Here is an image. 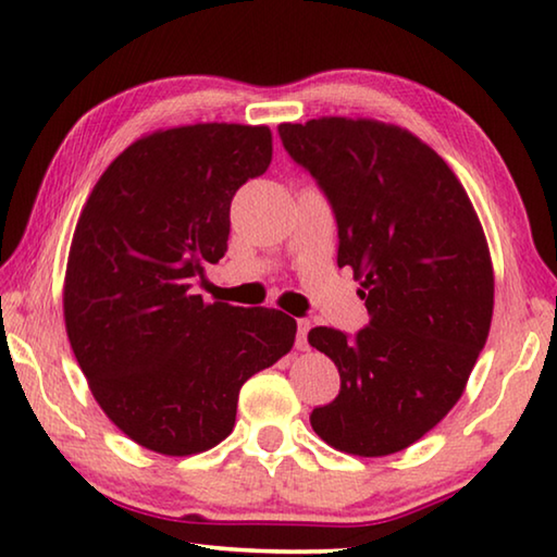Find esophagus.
<instances>
[{"instance_id":"obj_1","label":"esophagus","mask_w":557,"mask_h":557,"mask_svg":"<svg viewBox=\"0 0 557 557\" xmlns=\"http://www.w3.org/2000/svg\"><path fill=\"white\" fill-rule=\"evenodd\" d=\"M309 329H312V324H309L307 319H299V322H297V348H299V351H307V348H309V342H307Z\"/></svg>"}]
</instances>
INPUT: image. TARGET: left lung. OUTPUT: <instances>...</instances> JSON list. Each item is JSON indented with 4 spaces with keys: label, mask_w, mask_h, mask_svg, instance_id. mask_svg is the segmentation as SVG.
<instances>
[{
    "label": "left lung",
    "mask_w": 557,
    "mask_h": 557,
    "mask_svg": "<svg viewBox=\"0 0 557 557\" xmlns=\"http://www.w3.org/2000/svg\"><path fill=\"white\" fill-rule=\"evenodd\" d=\"M282 145L324 188L369 324L309 344L342 375L312 410L326 445L356 457L410 447L455 408L492 326L494 265L482 221L455 172L410 129L371 117L280 125Z\"/></svg>",
    "instance_id": "left-lung-1"
}]
</instances>
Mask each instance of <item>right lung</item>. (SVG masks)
Segmentation results:
<instances>
[{
	"label": "right lung",
	"instance_id": "obj_1",
	"mask_svg": "<svg viewBox=\"0 0 557 557\" xmlns=\"http://www.w3.org/2000/svg\"><path fill=\"white\" fill-rule=\"evenodd\" d=\"M265 125L157 129L92 186L63 280L65 334L112 425L166 457L233 432L243 383L295 344L280 309L203 301L191 280L228 250L231 201L268 172Z\"/></svg>",
	"mask_w": 557,
	"mask_h": 557
}]
</instances>
